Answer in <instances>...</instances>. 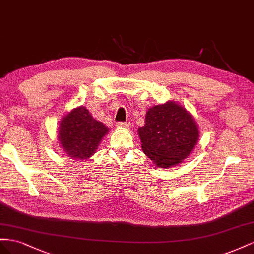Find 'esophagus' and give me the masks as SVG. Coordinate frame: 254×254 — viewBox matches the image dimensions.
Returning <instances> with one entry per match:
<instances>
[{"label":"esophagus","instance_id":"esophagus-1","mask_svg":"<svg viewBox=\"0 0 254 254\" xmlns=\"http://www.w3.org/2000/svg\"><path fill=\"white\" fill-rule=\"evenodd\" d=\"M117 127H118L129 128V127H131V123H129L128 121H127V122H118V123H117Z\"/></svg>","mask_w":254,"mask_h":254}]
</instances>
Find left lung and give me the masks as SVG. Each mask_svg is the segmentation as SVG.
Wrapping results in <instances>:
<instances>
[{
	"instance_id": "1",
	"label": "left lung",
	"mask_w": 254,
	"mask_h": 254,
	"mask_svg": "<svg viewBox=\"0 0 254 254\" xmlns=\"http://www.w3.org/2000/svg\"><path fill=\"white\" fill-rule=\"evenodd\" d=\"M138 133L143 153L162 168L182 162L190 154L199 137L191 116L175 102L151 107Z\"/></svg>"
}]
</instances>
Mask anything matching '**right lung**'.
Here are the masks:
<instances>
[{"label":"right lung","mask_w":254,"mask_h":254,"mask_svg":"<svg viewBox=\"0 0 254 254\" xmlns=\"http://www.w3.org/2000/svg\"><path fill=\"white\" fill-rule=\"evenodd\" d=\"M108 128L92 118L87 108L81 106L63 118L59 128L62 147L71 158L85 159L96 152Z\"/></svg>","instance_id":"obj_1"}]
</instances>
